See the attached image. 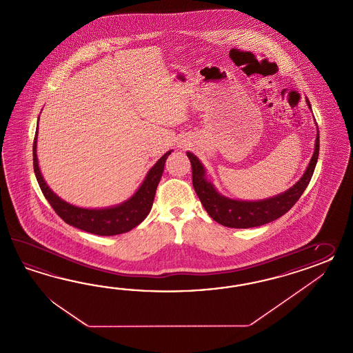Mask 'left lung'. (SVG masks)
<instances>
[{
    "mask_svg": "<svg viewBox=\"0 0 353 353\" xmlns=\"http://www.w3.org/2000/svg\"><path fill=\"white\" fill-rule=\"evenodd\" d=\"M307 105L311 109L308 99ZM319 139L320 137L317 130L314 155L301 180L296 182V185H293L289 190L281 192L276 196L263 201H235L221 195L219 191L214 189V186L207 180L205 170L201 161L192 152H188L186 154L192 167V186L208 214L221 225L232 229H249L266 225L268 222H272L281 217L283 214H285L286 212L296 204L305 190V188L308 186L319 158Z\"/></svg>",
    "mask_w": 353,
    "mask_h": 353,
    "instance_id": "left-lung-1",
    "label": "left lung"
}]
</instances>
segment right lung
<instances>
[{"label": "right lung", "instance_id": "right-lung-1", "mask_svg": "<svg viewBox=\"0 0 353 353\" xmlns=\"http://www.w3.org/2000/svg\"><path fill=\"white\" fill-rule=\"evenodd\" d=\"M171 152L172 150L165 152L162 158L152 165L141 186L128 201L114 207H108L101 210H88L69 204L61 198H59L57 194L48 188L39 171L37 159V132L33 141V168L41 190L60 219L67 222L68 225L83 230L86 232H91L100 236H112L134 229L146 219V216L152 210L155 191L164 171V163Z\"/></svg>", "mask_w": 353, "mask_h": 353}]
</instances>
